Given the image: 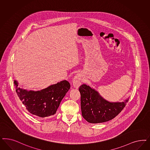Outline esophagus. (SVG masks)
<instances>
[{"label": "esophagus", "instance_id": "obj_1", "mask_svg": "<svg viewBox=\"0 0 150 150\" xmlns=\"http://www.w3.org/2000/svg\"><path fill=\"white\" fill-rule=\"evenodd\" d=\"M83 82V78L82 75L81 73L77 74L74 76L73 80V84L74 87L78 88L82 84Z\"/></svg>", "mask_w": 150, "mask_h": 150}]
</instances>
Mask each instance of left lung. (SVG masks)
<instances>
[{
  "mask_svg": "<svg viewBox=\"0 0 150 150\" xmlns=\"http://www.w3.org/2000/svg\"><path fill=\"white\" fill-rule=\"evenodd\" d=\"M81 93L82 114L84 119L92 124L109 121L117 116L125 106L129 99L122 102H109L99 93L86 84L79 88Z\"/></svg>",
  "mask_w": 150,
  "mask_h": 150,
  "instance_id": "1",
  "label": "left lung"
}]
</instances>
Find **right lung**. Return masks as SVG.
I'll return each instance as SVG.
<instances>
[{"label":"right lung","mask_w":150,"mask_h":150,"mask_svg":"<svg viewBox=\"0 0 150 150\" xmlns=\"http://www.w3.org/2000/svg\"><path fill=\"white\" fill-rule=\"evenodd\" d=\"M16 92L20 100L31 114L40 117L56 114L62 100L70 88L69 83L64 80L39 91H27L14 81Z\"/></svg>","instance_id":"add662e5"}]
</instances>
